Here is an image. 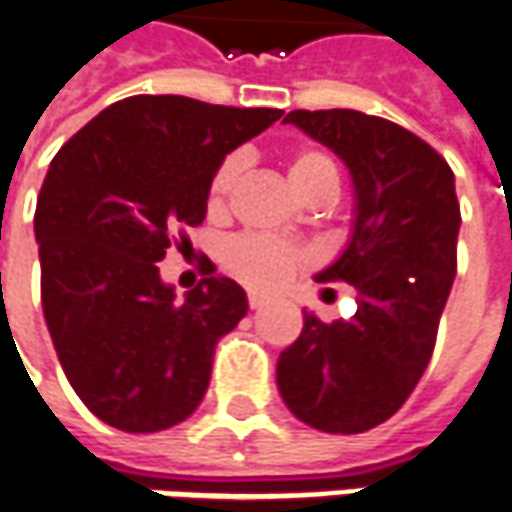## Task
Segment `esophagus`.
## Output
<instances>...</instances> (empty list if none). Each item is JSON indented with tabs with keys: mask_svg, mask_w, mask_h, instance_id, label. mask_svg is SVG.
I'll return each mask as SVG.
<instances>
[{
	"mask_svg": "<svg viewBox=\"0 0 512 512\" xmlns=\"http://www.w3.org/2000/svg\"><path fill=\"white\" fill-rule=\"evenodd\" d=\"M263 305H268V296L266 293H257V291H249V307L252 310H260Z\"/></svg>",
	"mask_w": 512,
	"mask_h": 512,
	"instance_id": "1",
	"label": "esophagus"
}]
</instances>
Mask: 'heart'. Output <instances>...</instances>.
<instances>
[{"label":"heart","mask_w":512,"mask_h":512,"mask_svg":"<svg viewBox=\"0 0 512 512\" xmlns=\"http://www.w3.org/2000/svg\"><path fill=\"white\" fill-rule=\"evenodd\" d=\"M244 171V157L230 155L221 160V166L210 180L207 188V205L210 210H224L230 199L232 188L241 180ZM288 182L299 199H313V196H332L341 188V171L338 163L327 155L324 149H299L288 160ZM310 249L299 244H288L280 238L268 235H238L224 246V263L235 277H241L249 285L257 288H280L282 282L291 277L299 266L310 263Z\"/></svg>","instance_id":"1"}]
</instances>
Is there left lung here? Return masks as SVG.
Returning <instances> with one entry per match:
<instances>
[{
  "mask_svg": "<svg viewBox=\"0 0 512 512\" xmlns=\"http://www.w3.org/2000/svg\"><path fill=\"white\" fill-rule=\"evenodd\" d=\"M285 124L352 174V238L316 280L355 285L357 313L332 324L305 313L277 360V388L299 421L355 435L405 405L430 363L457 271L455 174L427 141L360 110H291Z\"/></svg>",
  "mask_w": 512,
  "mask_h": 512,
  "instance_id": "1",
  "label": "left lung"
}]
</instances>
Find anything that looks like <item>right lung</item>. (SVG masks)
Listing matches in <instances>:
<instances>
[{
    "label": "right lung",
    "mask_w": 512,
    "mask_h": 512,
    "mask_svg": "<svg viewBox=\"0 0 512 512\" xmlns=\"http://www.w3.org/2000/svg\"><path fill=\"white\" fill-rule=\"evenodd\" d=\"M280 116L274 107L127 96L49 163L35 207L46 327L71 388L110 427L169 430L202 402L216 343L249 302L213 266L177 299L157 263L171 232L205 221L221 160Z\"/></svg>",
    "instance_id": "right-lung-1"
}]
</instances>
